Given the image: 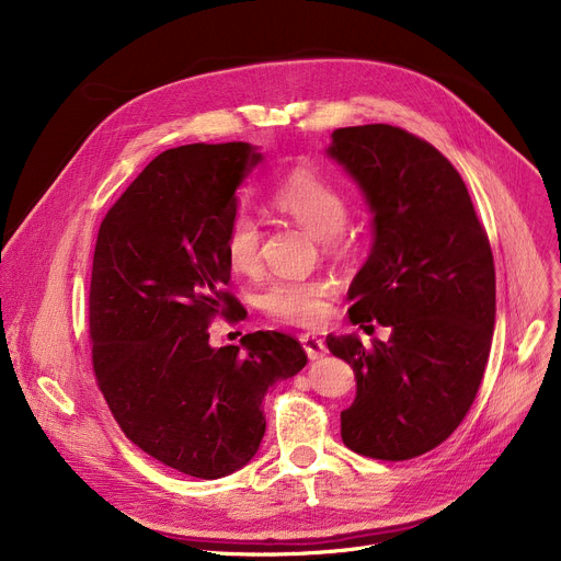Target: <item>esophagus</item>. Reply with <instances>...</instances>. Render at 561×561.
Instances as JSON below:
<instances>
[{"label": "esophagus", "instance_id": "1", "mask_svg": "<svg viewBox=\"0 0 561 561\" xmlns=\"http://www.w3.org/2000/svg\"><path fill=\"white\" fill-rule=\"evenodd\" d=\"M300 341H302V347H305V352H307V357L309 359H320V357H325V352H328V345L322 343L316 334H302L300 336Z\"/></svg>", "mask_w": 561, "mask_h": 561}]
</instances>
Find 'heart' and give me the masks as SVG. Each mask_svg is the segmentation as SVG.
Instances as JSON below:
<instances>
[{"label":"heart","mask_w":561,"mask_h":561,"mask_svg":"<svg viewBox=\"0 0 561 561\" xmlns=\"http://www.w3.org/2000/svg\"><path fill=\"white\" fill-rule=\"evenodd\" d=\"M271 209L298 222L328 250H343V225L347 220V199L343 191L311 165L290 168L271 191ZM261 229L250 214H236L229 222L225 252L231 271L250 275L259 268ZM334 284L328 277L282 279L261 296V309L293 325H313L328 316V298Z\"/></svg>","instance_id":"obj_1"}]
</instances>
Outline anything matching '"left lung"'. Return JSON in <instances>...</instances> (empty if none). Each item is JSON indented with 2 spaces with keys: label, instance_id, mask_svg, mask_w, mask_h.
<instances>
[{
  "label": "left lung",
  "instance_id": "left-lung-1",
  "mask_svg": "<svg viewBox=\"0 0 561 561\" xmlns=\"http://www.w3.org/2000/svg\"><path fill=\"white\" fill-rule=\"evenodd\" d=\"M328 157L373 214V248L347 290L350 322L391 330L370 347L357 334L328 336L357 377V398L341 411L343 444L385 461L419 457L459 427L484 377L491 245L459 172L427 140L391 125L343 127Z\"/></svg>",
  "mask_w": 561,
  "mask_h": 561
}]
</instances>
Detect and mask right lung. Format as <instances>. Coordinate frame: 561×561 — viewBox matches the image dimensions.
Here are the masks:
<instances>
[{"label": "right lung", "mask_w": 561, "mask_h": 561, "mask_svg": "<svg viewBox=\"0 0 561 561\" xmlns=\"http://www.w3.org/2000/svg\"><path fill=\"white\" fill-rule=\"evenodd\" d=\"M263 159L250 142L165 150L100 225L93 256V368L125 436L199 480L243 468L265 434L263 398L307 355L282 332L211 347L216 313L243 307L225 290L236 191Z\"/></svg>", "instance_id": "right-lung-1"}]
</instances>
